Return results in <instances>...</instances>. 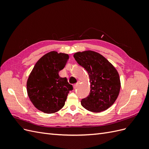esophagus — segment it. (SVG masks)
Instances as JSON below:
<instances>
[{"instance_id": "esophagus-1", "label": "esophagus", "mask_w": 149, "mask_h": 149, "mask_svg": "<svg viewBox=\"0 0 149 149\" xmlns=\"http://www.w3.org/2000/svg\"><path fill=\"white\" fill-rule=\"evenodd\" d=\"M78 83L73 85V88H74V89H76V88H77V87H78Z\"/></svg>"}]
</instances>
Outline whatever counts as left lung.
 I'll use <instances>...</instances> for the list:
<instances>
[{
    "mask_svg": "<svg viewBox=\"0 0 149 149\" xmlns=\"http://www.w3.org/2000/svg\"><path fill=\"white\" fill-rule=\"evenodd\" d=\"M73 56L89 76L91 90L89 96L81 101L82 106L93 112L106 111L114 103L120 92L118 71L106 58L94 51L77 52Z\"/></svg>",
    "mask_w": 149,
    "mask_h": 149,
    "instance_id": "left-lung-1",
    "label": "left lung"
}]
</instances>
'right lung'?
<instances>
[{"instance_id":"add662e5","label":"right lung","mask_w":149,"mask_h":149,"mask_svg":"<svg viewBox=\"0 0 149 149\" xmlns=\"http://www.w3.org/2000/svg\"><path fill=\"white\" fill-rule=\"evenodd\" d=\"M69 56L52 51L36 63L26 82L28 96L33 106L45 113L52 114L64 106L73 86L59 72L64 68Z\"/></svg>"}]
</instances>
